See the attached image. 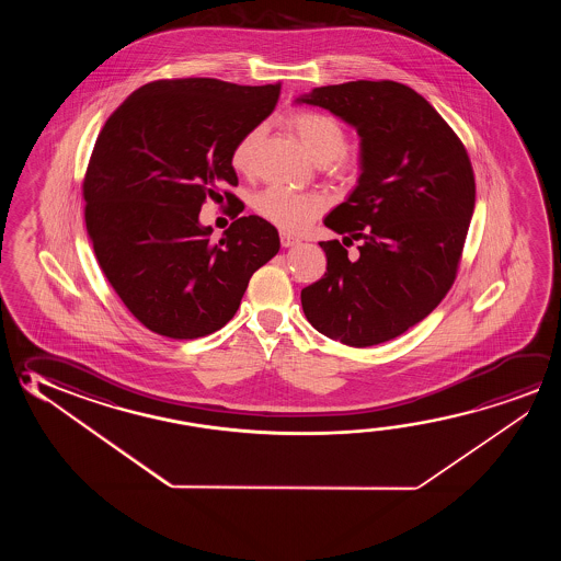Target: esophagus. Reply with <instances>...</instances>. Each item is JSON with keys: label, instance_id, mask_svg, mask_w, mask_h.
<instances>
[{"label": "esophagus", "instance_id": "esophagus-1", "mask_svg": "<svg viewBox=\"0 0 561 561\" xmlns=\"http://www.w3.org/2000/svg\"><path fill=\"white\" fill-rule=\"evenodd\" d=\"M279 240H282V247L284 249H289V247H295L299 239H295L294 234H289V232H279Z\"/></svg>", "mask_w": 561, "mask_h": 561}]
</instances>
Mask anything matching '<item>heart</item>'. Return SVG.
<instances>
[{
	"label": "heart",
	"instance_id": "obj_1",
	"mask_svg": "<svg viewBox=\"0 0 561 561\" xmlns=\"http://www.w3.org/2000/svg\"><path fill=\"white\" fill-rule=\"evenodd\" d=\"M285 125L294 130L305 150L314 162L327 164L336 172L352 170L354 160L344 152L348 147L346 130L339 121L319 111H295ZM262 129L254 127L240 137L232 148L230 164L237 172H249ZM254 211L279 229L301 230L327 207V202L317 193L291 192L287 187L272 185L254 197Z\"/></svg>",
	"mask_w": 561,
	"mask_h": 561
}]
</instances>
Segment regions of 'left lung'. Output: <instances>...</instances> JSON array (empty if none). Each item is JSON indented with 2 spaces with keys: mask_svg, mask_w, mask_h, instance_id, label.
Here are the masks:
<instances>
[{
  "mask_svg": "<svg viewBox=\"0 0 561 561\" xmlns=\"http://www.w3.org/2000/svg\"><path fill=\"white\" fill-rule=\"evenodd\" d=\"M295 103L329 110L359 135L358 185L324 225L327 272L305 287V317L342 344L397 339L450 291L476 207L468 152L423 95L404 83H339ZM362 239L348 257L346 241ZM346 244L344 248L343 244Z\"/></svg>",
  "mask_w": 561,
  "mask_h": 561,
  "instance_id": "obj_1",
  "label": "left lung"
}]
</instances>
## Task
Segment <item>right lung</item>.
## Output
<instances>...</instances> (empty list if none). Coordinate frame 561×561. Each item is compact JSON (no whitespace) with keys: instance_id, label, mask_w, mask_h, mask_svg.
Wrapping results in <instances>:
<instances>
[{"instance_id":"right-lung-1","label":"right lung","mask_w":561,"mask_h":561,"mask_svg":"<svg viewBox=\"0 0 561 561\" xmlns=\"http://www.w3.org/2000/svg\"><path fill=\"white\" fill-rule=\"evenodd\" d=\"M279 90L158 80L105 121L83 178L85 229L111 287L148 331L174 340L219 331L252 274L276 256L279 237L266 219L239 217L213 242L199 211L222 195L239 207L227 192L239 184L232 148L274 111Z\"/></svg>"}]
</instances>
